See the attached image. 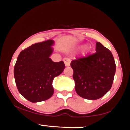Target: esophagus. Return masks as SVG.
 Wrapping results in <instances>:
<instances>
[{
  "label": "esophagus",
  "mask_w": 130,
  "mask_h": 130,
  "mask_svg": "<svg viewBox=\"0 0 130 130\" xmlns=\"http://www.w3.org/2000/svg\"><path fill=\"white\" fill-rule=\"evenodd\" d=\"M63 61L65 63V65L66 67H69L70 65V60L68 58H64L63 59Z\"/></svg>",
  "instance_id": "34e87169"
}]
</instances>
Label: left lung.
<instances>
[{"label": "left lung", "instance_id": "left-lung-1", "mask_svg": "<svg viewBox=\"0 0 130 130\" xmlns=\"http://www.w3.org/2000/svg\"><path fill=\"white\" fill-rule=\"evenodd\" d=\"M75 90L81 97L97 100L111 89L116 65L111 52L96 42V53L71 62Z\"/></svg>", "mask_w": 130, "mask_h": 130}]
</instances>
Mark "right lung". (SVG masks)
<instances>
[{
    "label": "right lung",
    "mask_w": 130,
    "mask_h": 130,
    "mask_svg": "<svg viewBox=\"0 0 130 130\" xmlns=\"http://www.w3.org/2000/svg\"><path fill=\"white\" fill-rule=\"evenodd\" d=\"M53 40L37 43L22 50L14 67V76L18 90L32 103L40 102L54 93L53 80L63 72V61L53 62Z\"/></svg>",
    "instance_id": "right-lung-1"
}]
</instances>
